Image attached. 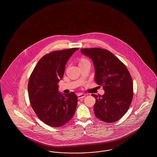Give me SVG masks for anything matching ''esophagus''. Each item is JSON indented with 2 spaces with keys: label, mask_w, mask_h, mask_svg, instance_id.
I'll return each instance as SVG.
<instances>
[{
  "label": "esophagus",
  "mask_w": 157,
  "mask_h": 157,
  "mask_svg": "<svg viewBox=\"0 0 157 157\" xmlns=\"http://www.w3.org/2000/svg\"><path fill=\"white\" fill-rule=\"evenodd\" d=\"M86 97V95L85 94H79L78 95V99H81V98H83L84 97Z\"/></svg>",
  "instance_id": "34e87169"
}]
</instances>
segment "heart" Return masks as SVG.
Masks as SVG:
<instances>
[{
    "label": "heart",
    "mask_w": 157,
    "mask_h": 157,
    "mask_svg": "<svg viewBox=\"0 0 157 157\" xmlns=\"http://www.w3.org/2000/svg\"><path fill=\"white\" fill-rule=\"evenodd\" d=\"M89 62V60H88L86 59H84V58H82V59H81L79 60V64L83 63H85V62Z\"/></svg>",
    "instance_id": "b5f03b06"
}]
</instances>
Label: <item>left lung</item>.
<instances>
[{"mask_svg":"<svg viewBox=\"0 0 157 157\" xmlns=\"http://www.w3.org/2000/svg\"><path fill=\"white\" fill-rule=\"evenodd\" d=\"M81 51L91 58L95 69V81L102 86L103 95L96 98L94 113L104 122L120 120L127 112L133 98V82L126 66L110 51L99 48H82Z\"/></svg>","mask_w":157,"mask_h":157,"instance_id":"1","label":"left lung"}]
</instances>
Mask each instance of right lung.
<instances>
[{
	"label": "right lung",
	"instance_id": "right-lung-1",
	"mask_svg": "<svg viewBox=\"0 0 157 157\" xmlns=\"http://www.w3.org/2000/svg\"><path fill=\"white\" fill-rule=\"evenodd\" d=\"M79 48L47 53L37 62L30 76L28 90L30 105L37 117L49 126L61 127L73 117L78 97L74 92L62 95L58 83L67 60Z\"/></svg>",
	"mask_w": 157,
	"mask_h": 157
}]
</instances>
